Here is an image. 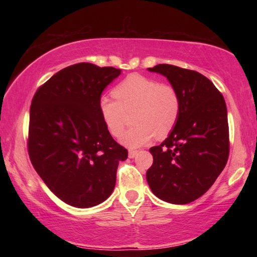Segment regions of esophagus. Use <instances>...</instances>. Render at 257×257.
<instances>
[{
    "instance_id": "1",
    "label": "esophagus",
    "mask_w": 257,
    "mask_h": 257,
    "mask_svg": "<svg viewBox=\"0 0 257 257\" xmlns=\"http://www.w3.org/2000/svg\"><path fill=\"white\" fill-rule=\"evenodd\" d=\"M137 153H138V151L137 150H129V158H135V156L137 155Z\"/></svg>"
}]
</instances>
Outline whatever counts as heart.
I'll return each instance as SVG.
<instances>
[{
  "mask_svg": "<svg viewBox=\"0 0 257 257\" xmlns=\"http://www.w3.org/2000/svg\"><path fill=\"white\" fill-rule=\"evenodd\" d=\"M112 96L99 99V111L112 136L124 132L128 114L135 110V125L125 133L121 142L129 147H138L152 138H164L176 127L181 110V99L172 85L160 84L153 78L133 73L119 82Z\"/></svg>",
  "mask_w": 257,
  "mask_h": 257,
  "instance_id": "heart-1",
  "label": "heart"
}]
</instances>
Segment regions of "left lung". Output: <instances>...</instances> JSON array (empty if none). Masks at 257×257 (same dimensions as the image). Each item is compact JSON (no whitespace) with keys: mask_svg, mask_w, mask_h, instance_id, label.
<instances>
[{"mask_svg":"<svg viewBox=\"0 0 257 257\" xmlns=\"http://www.w3.org/2000/svg\"><path fill=\"white\" fill-rule=\"evenodd\" d=\"M149 70L168 78L179 93L181 110L169 137L150 149L153 164L146 179L163 201L190 203L210 189L227 164L230 142L224 98L197 71L172 64H158Z\"/></svg>","mask_w":257,"mask_h":257,"instance_id":"obj_1","label":"left lung"}]
</instances>
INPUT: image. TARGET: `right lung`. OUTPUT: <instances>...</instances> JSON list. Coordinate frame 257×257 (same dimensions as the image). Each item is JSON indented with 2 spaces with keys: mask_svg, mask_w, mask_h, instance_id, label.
<instances>
[{
  "mask_svg": "<svg viewBox=\"0 0 257 257\" xmlns=\"http://www.w3.org/2000/svg\"><path fill=\"white\" fill-rule=\"evenodd\" d=\"M120 69L81 62L56 72L35 93L27 149L35 170L61 201L92 207L110 196L128 151L99 111L104 88Z\"/></svg>",
  "mask_w": 257,
  "mask_h": 257,
  "instance_id": "right-lung-1",
  "label": "right lung"
}]
</instances>
